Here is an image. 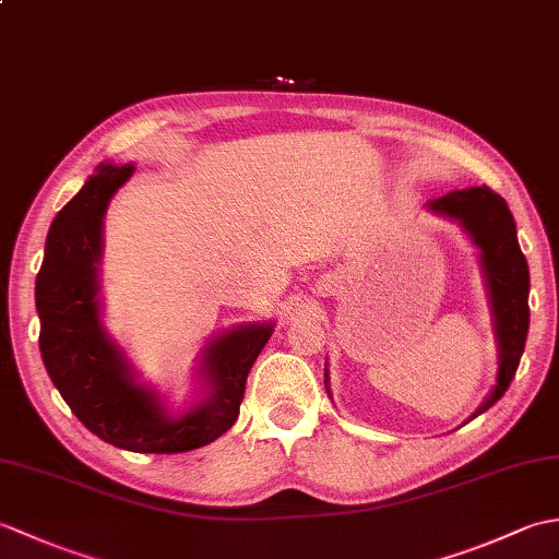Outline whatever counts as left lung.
<instances>
[{"label":"left lung","instance_id":"1","mask_svg":"<svg viewBox=\"0 0 559 559\" xmlns=\"http://www.w3.org/2000/svg\"><path fill=\"white\" fill-rule=\"evenodd\" d=\"M425 209L435 216L456 221L480 252V271L485 288H488L497 341V377L488 399L468 418L473 420L504 396L516 374L521 355H524L528 336V264L516 240L512 211L490 187L454 189V192L432 199ZM324 384L329 391V370H324Z\"/></svg>","mask_w":559,"mask_h":559}]
</instances>
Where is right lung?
<instances>
[{"label":"right lung","instance_id":"right-lung-1","mask_svg":"<svg viewBox=\"0 0 559 559\" xmlns=\"http://www.w3.org/2000/svg\"><path fill=\"white\" fill-rule=\"evenodd\" d=\"M134 170V163H100L55 216L35 278L40 355L71 413L103 442L139 454H180L230 430L247 374L276 322L237 324L213 336L199 353L201 396L185 411H170L156 386L141 382L105 329L100 302L103 218Z\"/></svg>","mask_w":559,"mask_h":559}]
</instances>
